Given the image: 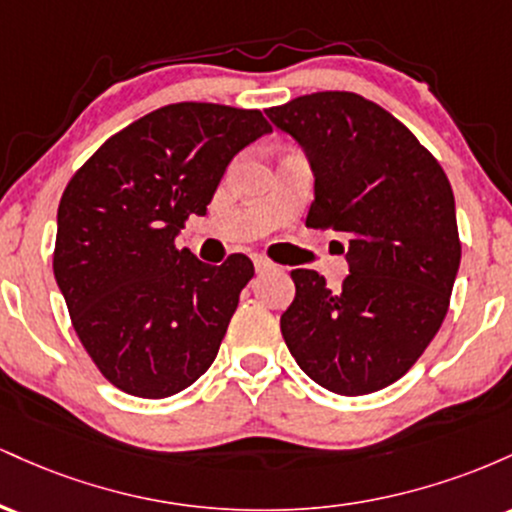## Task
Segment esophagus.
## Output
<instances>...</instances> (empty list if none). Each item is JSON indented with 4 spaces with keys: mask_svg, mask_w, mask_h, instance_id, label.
Returning <instances> with one entry per match:
<instances>
[{
    "mask_svg": "<svg viewBox=\"0 0 512 512\" xmlns=\"http://www.w3.org/2000/svg\"><path fill=\"white\" fill-rule=\"evenodd\" d=\"M252 262H255V272L257 274H262V272H267V269H272L274 264L267 260V257H262V255H252Z\"/></svg>",
    "mask_w": 512,
    "mask_h": 512,
    "instance_id": "34e87169",
    "label": "esophagus"
}]
</instances>
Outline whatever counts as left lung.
Instances as JSON below:
<instances>
[{
  "label": "left lung",
  "mask_w": 512,
  "mask_h": 512,
  "mask_svg": "<svg viewBox=\"0 0 512 512\" xmlns=\"http://www.w3.org/2000/svg\"><path fill=\"white\" fill-rule=\"evenodd\" d=\"M315 175L305 226L349 240V276L330 289L293 269L281 334L308 378L337 395L402 378L436 337L460 269L448 175L397 117L349 91H320L267 110Z\"/></svg>",
  "instance_id": "obj_1"
}]
</instances>
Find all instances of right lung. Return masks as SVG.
<instances>
[{
  "mask_svg": "<svg viewBox=\"0 0 512 512\" xmlns=\"http://www.w3.org/2000/svg\"><path fill=\"white\" fill-rule=\"evenodd\" d=\"M272 132L260 110L173 103L113 134L74 173L57 209L52 269L72 325L117 390L163 399L214 363L255 274L175 248L238 151Z\"/></svg>",
  "mask_w": 512,
  "mask_h": 512,
  "instance_id": "right-lung-1",
  "label": "right lung"
}]
</instances>
